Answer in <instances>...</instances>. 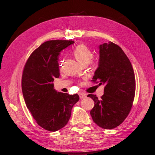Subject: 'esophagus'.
<instances>
[{"label": "esophagus", "instance_id": "1", "mask_svg": "<svg viewBox=\"0 0 155 155\" xmlns=\"http://www.w3.org/2000/svg\"><path fill=\"white\" fill-rule=\"evenodd\" d=\"M81 96H83V95H81Z\"/></svg>", "mask_w": 155, "mask_h": 155}]
</instances>
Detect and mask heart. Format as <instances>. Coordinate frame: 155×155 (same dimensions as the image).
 Returning <instances> with one entry per match:
<instances>
[{
	"mask_svg": "<svg viewBox=\"0 0 155 155\" xmlns=\"http://www.w3.org/2000/svg\"><path fill=\"white\" fill-rule=\"evenodd\" d=\"M73 54L81 66L90 63L93 56L92 51L84 45L76 46L73 51Z\"/></svg>",
	"mask_w": 155,
	"mask_h": 155,
	"instance_id": "b5f03b06",
	"label": "heart"
}]
</instances>
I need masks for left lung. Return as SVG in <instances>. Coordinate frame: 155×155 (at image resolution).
<instances>
[{"instance_id":"8db88e82","label":"left lung","mask_w":155,"mask_h":155,"mask_svg":"<svg viewBox=\"0 0 155 155\" xmlns=\"http://www.w3.org/2000/svg\"><path fill=\"white\" fill-rule=\"evenodd\" d=\"M100 59L92 81L104 85L106 94L101 100L94 98L91 111L93 119L101 126L114 127L129 113L134 98L135 77L127 56L112 42L99 46Z\"/></svg>"}]
</instances>
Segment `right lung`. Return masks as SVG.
Instances as JSON below:
<instances>
[{
    "label": "right lung",
    "instance_id": "1",
    "mask_svg": "<svg viewBox=\"0 0 155 155\" xmlns=\"http://www.w3.org/2000/svg\"><path fill=\"white\" fill-rule=\"evenodd\" d=\"M73 41L51 40L41 45L28 59L23 70L22 83L25 100L30 112L43 127L55 130L67 123L78 96L56 95L52 82L59 77L60 51Z\"/></svg>",
    "mask_w": 155,
    "mask_h": 155
}]
</instances>
